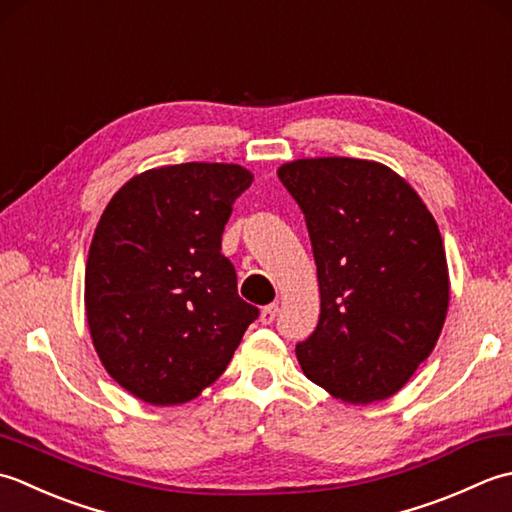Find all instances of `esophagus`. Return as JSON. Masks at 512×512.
Segmentation results:
<instances>
[{"label": "esophagus", "instance_id": "obj_1", "mask_svg": "<svg viewBox=\"0 0 512 512\" xmlns=\"http://www.w3.org/2000/svg\"><path fill=\"white\" fill-rule=\"evenodd\" d=\"M276 316H278V305L276 302H271V305L263 307V311H260V322H263V325H271V322L276 320Z\"/></svg>", "mask_w": 512, "mask_h": 512}]
</instances>
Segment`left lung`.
<instances>
[{
	"label": "left lung",
	"mask_w": 512,
	"mask_h": 512,
	"mask_svg": "<svg viewBox=\"0 0 512 512\" xmlns=\"http://www.w3.org/2000/svg\"><path fill=\"white\" fill-rule=\"evenodd\" d=\"M278 179L305 214L318 269V327L296 344L302 373L342 402L391 398L444 327L448 267L435 218L375 161L298 159Z\"/></svg>",
	"instance_id": "1"
}]
</instances>
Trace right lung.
I'll return each mask as SVG.
<instances>
[{
    "instance_id": "right-lung-1",
    "label": "right lung",
    "mask_w": 512,
    "mask_h": 512,
    "mask_svg": "<svg viewBox=\"0 0 512 512\" xmlns=\"http://www.w3.org/2000/svg\"><path fill=\"white\" fill-rule=\"evenodd\" d=\"M254 181L234 163H181L112 196L86 263V316L106 371L134 398L194 400L258 318L221 254L232 205Z\"/></svg>"
}]
</instances>
